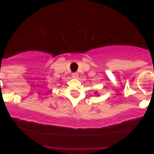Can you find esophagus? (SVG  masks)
<instances>
[{"instance_id": "obj_1", "label": "esophagus", "mask_w": 154, "mask_h": 154, "mask_svg": "<svg viewBox=\"0 0 154 154\" xmlns=\"http://www.w3.org/2000/svg\"><path fill=\"white\" fill-rule=\"evenodd\" d=\"M72 77L73 78H74V79H77V77H78V74H77V73H73L72 74Z\"/></svg>"}]
</instances>
